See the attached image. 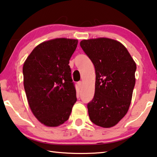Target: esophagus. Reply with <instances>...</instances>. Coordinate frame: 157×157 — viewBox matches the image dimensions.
<instances>
[{"label":"esophagus","mask_w":157,"mask_h":157,"mask_svg":"<svg viewBox=\"0 0 157 157\" xmlns=\"http://www.w3.org/2000/svg\"><path fill=\"white\" fill-rule=\"evenodd\" d=\"M77 84H78V86L79 88H82V86H83V83H82V81H78V83H77Z\"/></svg>","instance_id":"34e87169"}]
</instances>
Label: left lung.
<instances>
[{"label":"left lung","mask_w":157,"mask_h":157,"mask_svg":"<svg viewBox=\"0 0 157 157\" xmlns=\"http://www.w3.org/2000/svg\"><path fill=\"white\" fill-rule=\"evenodd\" d=\"M80 45L95 69V95L88 104L89 117L97 126H114L131 105L136 62L124 45L110 38L83 40Z\"/></svg>","instance_id":"obj_1"}]
</instances>
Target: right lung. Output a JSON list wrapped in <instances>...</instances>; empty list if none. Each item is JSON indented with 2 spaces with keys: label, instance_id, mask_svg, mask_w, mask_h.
<instances>
[{
  "label": "right lung",
  "instance_id": "add662e5",
  "mask_svg": "<svg viewBox=\"0 0 157 157\" xmlns=\"http://www.w3.org/2000/svg\"><path fill=\"white\" fill-rule=\"evenodd\" d=\"M78 40L55 38L37 45L23 66L29 105L45 126H58L69 119L76 102L69 59Z\"/></svg>",
  "mask_w": 157,
  "mask_h": 157
}]
</instances>
